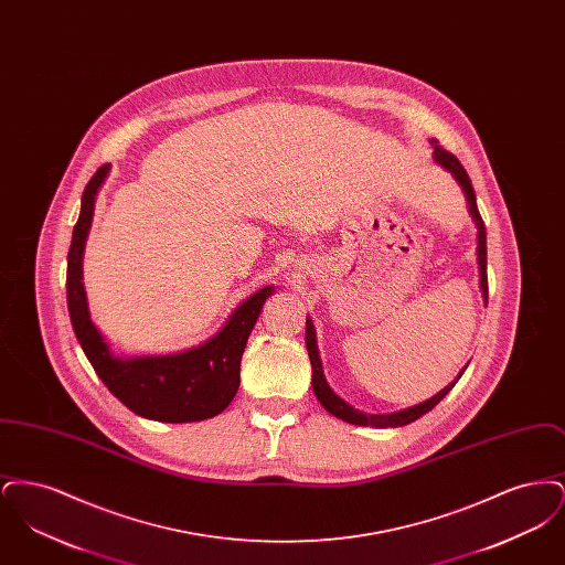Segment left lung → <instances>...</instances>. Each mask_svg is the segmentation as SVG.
<instances>
[{"label":"left lung","instance_id":"obj_1","mask_svg":"<svg viewBox=\"0 0 565 565\" xmlns=\"http://www.w3.org/2000/svg\"><path fill=\"white\" fill-rule=\"evenodd\" d=\"M430 146L431 150H434V152H431V159L454 175V180L459 184V189H461L463 196H466L468 214H470L472 222H475V226H477V265H479V286H481V295H483L484 305H487V233H484L483 217H481V214H479V207H477V194H475L472 182H470V178H468L466 169L461 167V162L457 161L456 157H454L451 152L443 150V146H438V141H436V139H430ZM305 343H307L309 360H311V371H313V375H311V385H313V394H316V398L320 401V404H322L323 408H326L330 415H334V417H339V419H343V422H348V424H353V426L401 428V426H406V424H411V422L419 419L422 415H426L428 411H431L436 404L440 403V401L451 392V387L456 385L457 379L463 375V371H466V366H468V364H466V366L461 369V373L456 376V381H451L447 387H443L436 396H431L428 401L415 404V406H408V408H403V411H396V413H376L375 415V413H364V411H360V408L351 406L350 403H345V401H343V398H341V396L330 387V383L326 381V375H323L322 358H320V350H318V334H316V326H313V320H311V318H307Z\"/></svg>","mask_w":565,"mask_h":565}]
</instances>
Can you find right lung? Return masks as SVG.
<instances>
[{
    "label": "right lung",
    "mask_w": 565,
    "mask_h": 565,
    "mask_svg": "<svg viewBox=\"0 0 565 565\" xmlns=\"http://www.w3.org/2000/svg\"><path fill=\"white\" fill-rule=\"evenodd\" d=\"M109 164L97 169L82 192V207L67 254V309L76 339L109 392L135 415L186 424L222 413L239 390L242 355L247 337L275 286L247 296L224 326L205 343L167 355H118L90 320L82 284L84 245L90 231L95 199L108 178Z\"/></svg>",
    "instance_id": "add662e5"
}]
</instances>
